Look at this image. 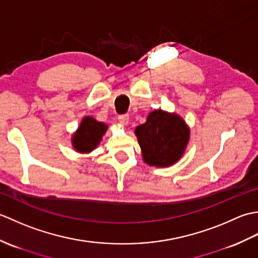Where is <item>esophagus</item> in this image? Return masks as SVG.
<instances>
[{
    "instance_id": "1",
    "label": "esophagus",
    "mask_w": 258,
    "mask_h": 258,
    "mask_svg": "<svg viewBox=\"0 0 258 258\" xmlns=\"http://www.w3.org/2000/svg\"><path fill=\"white\" fill-rule=\"evenodd\" d=\"M128 119H130L128 114H123V115H119V116H118L119 123L123 124V125H127L128 124Z\"/></svg>"
}]
</instances>
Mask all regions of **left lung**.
<instances>
[{
  "instance_id": "8db88e82",
  "label": "left lung",
  "mask_w": 258,
  "mask_h": 258,
  "mask_svg": "<svg viewBox=\"0 0 258 258\" xmlns=\"http://www.w3.org/2000/svg\"><path fill=\"white\" fill-rule=\"evenodd\" d=\"M142 157L150 166L167 167L183 156L189 140V128L175 113L155 109L146 122L135 128Z\"/></svg>"
}]
</instances>
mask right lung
<instances>
[{"label": "right lung", "instance_id": "1", "mask_svg": "<svg viewBox=\"0 0 258 258\" xmlns=\"http://www.w3.org/2000/svg\"><path fill=\"white\" fill-rule=\"evenodd\" d=\"M107 125L102 122H97L95 118L85 116L79 126V128L73 134L72 145L74 150L79 153H90L95 150L105 134Z\"/></svg>", "mask_w": 258, "mask_h": 258}]
</instances>
